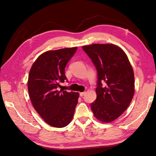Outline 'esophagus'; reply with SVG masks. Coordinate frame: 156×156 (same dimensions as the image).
<instances>
[{
  "label": "esophagus",
  "mask_w": 156,
  "mask_h": 156,
  "mask_svg": "<svg viewBox=\"0 0 156 156\" xmlns=\"http://www.w3.org/2000/svg\"><path fill=\"white\" fill-rule=\"evenodd\" d=\"M85 94H86V92H80V96H81V97H83V96H84V95H85Z\"/></svg>",
  "instance_id": "obj_1"
}]
</instances>
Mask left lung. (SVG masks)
Wrapping results in <instances>:
<instances>
[{"label":"left lung","instance_id":"8db88e82","mask_svg":"<svg viewBox=\"0 0 156 156\" xmlns=\"http://www.w3.org/2000/svg\"><path fill=\"white\" fill-rule=\"evenodd\" d=\"M97 70V98L91 109L97 119L111 122L128 107L135 92L133 70L128 58L113 44H92L82 47Z\"/></svg>","mask_w":156,"mask_h":156}]
</instances>
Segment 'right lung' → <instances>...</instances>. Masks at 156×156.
<instances>
[{
	"label": "right lung",
	"mask_w": 156,
	"mask_h": 156,
	"mask_svg": "<svg viewBox=\"0 0 156 156\" xmlns=\"http://www.w3.org/2000/svg\"><path fill=\"white\" fill-rule=\"evenodd\" d=\"M77 47L49 51L38 56L30 70L28 90L32 105L49 125L64 127L72 121L79 93L62 90L59 83L66 80L65 67Z\"/></svg>",
	"instance_id": "add662e5"
}]
</instances>
